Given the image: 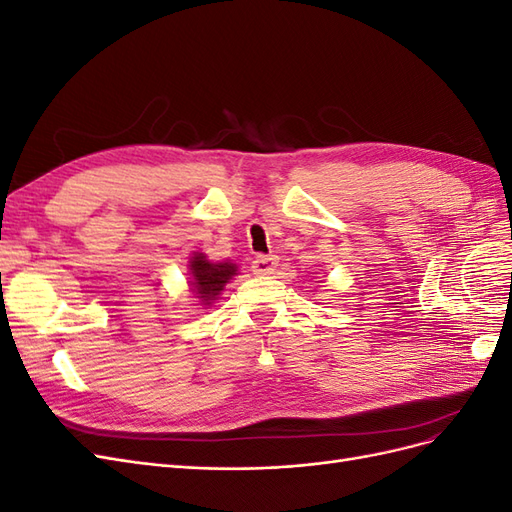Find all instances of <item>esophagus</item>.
Listing matches in <instances>:
<instances>
[{"instance_id":"obj_1","label":"esophagus","mask_w":512,"mask_h":512,"mask_svg":"<svg viewBox=\"0 0 512 512\" xmlns=\"http://www.w3.org/2000/svg\"><path fill=\"white\" fill-rule=\"evenodd\" d=\"M275 269H277V258L275 256L260 254L252 260V271L256 275H271Z\"/></svg>"}]
</instances>
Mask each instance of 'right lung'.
Listing matches in <instances>:
<instances>
[{
  "instance_id": "1",
  "label": "right lung",
  "mask_w": 512,
  "mask_h": 512,
  "mask_svg": "<svg viewBox=\"0 0 512 512\" xmlns=\"http://www.w3.org/2000/svg\"><path fill=\"white\" fill-rule=\"evenodd\" d=\"M190 269L194 277V290L196 294H200L198 299H203L205 305L218 299V294L224 290L226 282L232 275H237L235 265H230V262H209L205 254H194L190 260Z\"/></svg>"
}]
</instances>
